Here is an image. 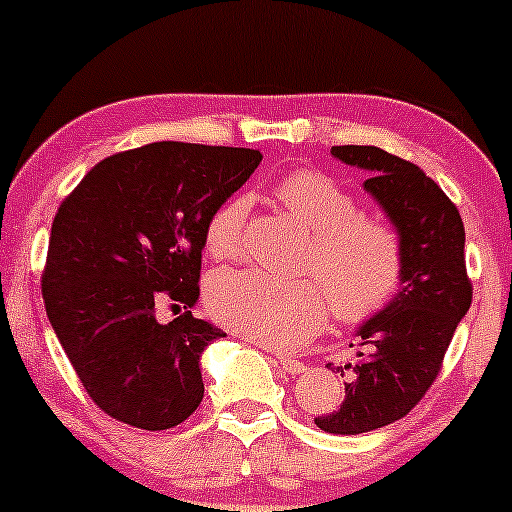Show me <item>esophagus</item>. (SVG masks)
Returning <instances> with one entry per match:
<instances>
[{
    "mask_svg": "<svg viewBox=\"0 0 512 512\" xmlns=\"http://www.w3.org/2000/svg\"><path fill=\"white\" fill-rule=\"evenodd\" d=\"M274 363L279 366L284 373L289 375H301L305 370V363L303 361H296V358H286V356H276Z\"/></svg>",
    "mask_w": 512,
    "mask_h": 512,
    "instance_id": "1",
    "label": "esophagus"
}]
</instances>
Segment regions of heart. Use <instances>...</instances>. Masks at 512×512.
<instances>
[{
  "label": "heart",
  "instance_id": "obj_1",
  "mask_svg": "<svg viewBox=\"0 0 512 512\" xmlns=\"http://www.w3.org/2000/svg\"><path fill=\"white\" fill-rule=\"evenodd\" d=\"M276 197L310 231L301 272L281 279L260 269H228L209 279L207 303L221 325L269 349H293L325 325L327 310L346 325L373 320L395 301L404 279V245L383 216L363 214L358 199L320 170H296L276 182ZM250 199L214 209L204 248L231 260L245 248Z\"/></svg>",
  "mask_w": 512,
  "mask_h": 512
}]
</instances>
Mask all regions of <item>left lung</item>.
I'll use <instances>...</instances> for the list:
<instances>
[{
	"label": "left lung",
	"instance_id": "obj_1",
	"mask_svg": "<svg viewBox=\"0 0 512 512\" xmlns=\"http://www.w3.org/2000/svg\"><path fill=\"white\" fill-rule=\"evenodd\" d=\"M332 156L366 170L363 187L404 245L402 289L358 330L366 351L356 363L337 366L349 378L342 407L315 419L320 431L356 436L402 419L424 399L472 305V281L460 211L424 170L378 146H332Z\"/></svg>",
	"mask_w": 512,
	"mask_h": 512
}]
</instances>
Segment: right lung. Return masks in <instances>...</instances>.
Wrapping results in <instances>:
<instances>
[{"instance_id":"right-lung-1","label":"right lung","mask_w":512,"mask_h":512,"mask_svg":"<svg viewBox=\"0 0 512 512\" xmlns=\"http://www.w3.org/2000/svg\"><path fill=\"white\" fill-rule=\"evenodd\" d=\"M260 161L257 149L154 142L103 158L57 209L45 310L86 395L115 421L166 431L202 402L199 356L226 337L190 310L204 228ZM161 302L186 313L161 326Z\"/></svg>"}]
</instances>
